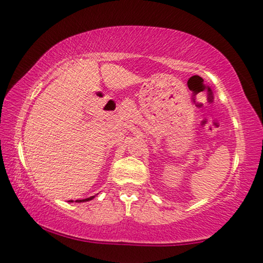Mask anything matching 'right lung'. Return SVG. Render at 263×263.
Masks as SVG:
<instances>
[{"instance_id":"1","label":"right lung","mask_w":263,"mask_h":263,"mask_svg":"<svg viewBox=\"0 0 263 263\" xmlns=\"http://www.w3.org/2000/svg\"><path fill=\"white\" fill-rule=\"evenodd\" d=\"M95 198V196H91V197H89V198H85V199H78V200H76L77 201V203H83V201H89V200H91V199H93ZM72 201V200H71Z\"/></svg>"}]
</instances>
